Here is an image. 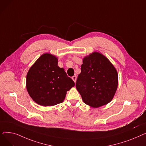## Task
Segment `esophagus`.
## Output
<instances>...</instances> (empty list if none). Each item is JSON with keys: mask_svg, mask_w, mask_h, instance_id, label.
Returning <instances> with one entry per match:
<instances>
[{"mask_svg": "<svg viewBox=\"0 0 146 146\" xmlns=\"http://www.w3.org/2000/svg\"><path fill=\"white\" fill-rule=\"evenodd\" d=\"M76 79H77V77H76V76H73V77H72V79H73V80L74 82H76Z\"/></svg>", "mask_w": 146, "mask_h": 146, "instance_id": "1", "label": "esophagus"}]
</instances>
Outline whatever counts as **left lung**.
<instances>
[{"label":"left lung","instance_id":"left-lung-1","mask_svg":"<svg viewBox=\"0 0 146 146\" xmlns=\"http://www.w3.org/2000/svg\"><path fill=\"white\" fill-rule=\"evenodd\" d=\"M118 82L117 72L109 60L94 52L83 58L76 87L84 102L98 108L111 102Z\"/></svg>","mask_w":146,"mask_h":146}]
</instances>
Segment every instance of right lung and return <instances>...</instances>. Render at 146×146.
I'll return each mask as SVG.
<instances>
[{
  "mask_svg": "<svg viewBox=\"0 0 146 146\" xmlns=\"http://www.w3.org/2000/svg\"><path fill=\"white\" fill-rule=\"evenodd\" d=\"M57 64L56 56L45 53L36 61L27 73L28 92L38 104L47 106L63 102L67 91L74 86V82L64 68Z\"/></svg>",
  "mask_w": 146,
  "mask_h": 146,
  "instance_id": "obj_1",
  "label": "right lung"
}]
</instances>
